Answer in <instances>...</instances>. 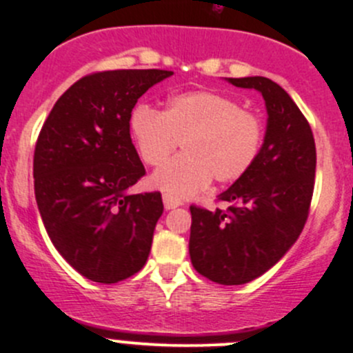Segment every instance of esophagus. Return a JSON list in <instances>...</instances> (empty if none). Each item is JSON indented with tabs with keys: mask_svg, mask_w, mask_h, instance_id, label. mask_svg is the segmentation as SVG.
Segmentation results:
<instances>
[{
	"mask_svg": "<svg viewBox=\"0 0 353 353\" xmlns=\"http://www.w3.org/2000/svg\"><path fill=\"white\" fill-rule=\"evenodd\" d=\"M162 199H163V206H165V210H172V208H177V206L183 205V203H181V199L169 196V194H163Z\"/></svg>",
	"mask_w": 353,
	"mask_h": 353,
	"instance_id": "esophagus-1",
	"label": "esophagus"
}]
</instances>
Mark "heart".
I'll return each instance as SVG.
<instances>
[{"label": "heart", "instance_id": "heart-1", "mask_svg": "<svg viewBox=\"0 0 353 353\" xmlns=\"http://www.w3.org/2000/svg\"><path fill=\"white\" fill-rule=\"evenodd\" d=\"M130 133L140 159L152 167L181 143L183 155L160 167L152 184L169 196L186 198L205 190L212 177L220 184L241 179L261 154L265 124L229 95L194 90L169 97L162 112L137 105Z\"/></svg>", "mask_w": 353, "mask_h": 353}]
</instances>
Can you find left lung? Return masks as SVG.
<instances>
[{
	"label": "left lung",
	"mask_w": 353,
	"mask_h": 353,
	"mask_svg": "<svg viewBox=\"0 0 353 353\" xmlns=\"http://www.w3.org/2000/svg\"><path fill=\"white\" fill-rule=\"evenodd\" d=\"M229 81L265 99V141L254 165L219 194L229 208L190 206V256L199 275L243 285L276 265L301 236L314 191L316 145L307 119L279 83L265 77Z\"/></svg>",
	"instance_id": "8db88e82"
}]
</instances>
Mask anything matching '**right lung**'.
<instances>
[{"label": "right lung", "instance_id": "obj_1", "mask_svg": "<svg viewBox=\"0 0 353 353\" xmlns=\"http://www.w3.org/2000/svg\"><path fill=\"white\" fill-rule=\"evenodd\" d=\"M167 70L99 71L58 99L34 152V190L48 236L92 282L117 283L140 272L163 212L160 193L128 194L145 176L131 141L138 99Z\"/></svg>", "mask_w": 353, "mask_h": 353}]
</instances>
